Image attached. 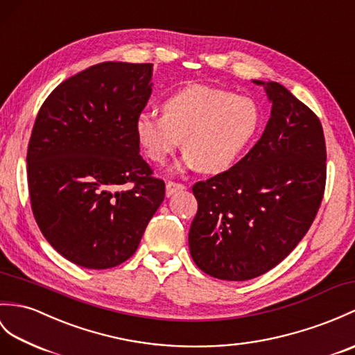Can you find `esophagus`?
Masks as SVG:
<instances>
[{
	"mask_svg": "<svg viewBox=\"0 0 355 355\" xmlns=\"http://www.w3.org/2000/svg\"><path fill=\"white\" fill-rule=\"evenodd\" d=\"M184 184H181V183H174V181H169V183L166 184V196H172L174 193H177V192H181V191H184Z\"/></svg>",
	"mask_w": 355,
	"mask_h": 355,
	"instance_id": "1",
	"label": "esophagus"
}]
</instances>
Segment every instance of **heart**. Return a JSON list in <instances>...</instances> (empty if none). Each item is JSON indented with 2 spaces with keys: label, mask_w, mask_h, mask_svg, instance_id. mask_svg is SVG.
<instances>
[{
  "label": "heart",
  "mask_w": 355,
  "mask_h": 355,
  "mask_svg": "<svg viewBox=\"0 0 355 355\" xmlns=\"http://www.w3.org/2000/svg\"><path fill=\"white\" fill-rule=\"evenodd\" d=\"M261 123L259 104L211 86H189L168 96L163 114L144 110L135 130L146 157L163 164L183 140L184 164L219 174L241 159Z\"/></svg>",
  "instance_id": "b5f03b06"
}]
</instances>
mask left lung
<instances>
[{
	"instance_id": "obj_1",
	"label": "left lung",
	"mask_w": 355,
	"mask_h": 355,
	"mask_svg": "<svg viewBox=\"0 0 355 355\" xmlns=\"http://www.w3.org/2000/svg\"><path fill=\"white\" fill-rule=\"evenodd\" d=\"M272 104L257 144L233 168L193 186L189 250L205 274L245 282L277 266L306 236L322 201L325 137L309 107L277 81L252 80Z\"/></svg>"
}]
</instances>
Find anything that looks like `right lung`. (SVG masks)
Segmentation results:
<instances>
[{
	"mask_svg": "<svg viewBox=\"0 0 355 355\" xmlns=\"http://www.w3.org/2000/svg\"><path fill=\"white\" fill-rule=\"evenodd\" d=\"M151 80L153 63H98L57 86L37 113L27 153L31 210L49 245L81 268L128 260L164 200L135 130Z\"/></svg>",
	"mask_w": 355,
	"mask_h": 355,
	"instance_id": "obj_1",
	"label": "right lung"
}]
</instances>
